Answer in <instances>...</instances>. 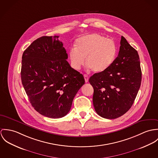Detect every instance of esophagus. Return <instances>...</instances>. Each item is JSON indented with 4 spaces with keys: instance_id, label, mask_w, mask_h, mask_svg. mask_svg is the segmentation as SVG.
I'll use <instances>...</instances> for the list:
<instances>
[{
    "instance_id": "34e87169",
    "label": "esophagus",
    "mask_w": 158,
    "mask_h": 158,
    "mask_svg": "<svg viewBox=\"0 0 158 158\" xmlns=\"http://www.w3.org/2000/svg\"><path fill=\"white\" fill-rule=\"evenodd\" d=\"M84 77L85 82H88V77L87 75V74H84Z\"/></svg>"
}]
</instances>
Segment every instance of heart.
I'll return each instance as SVG.
<instances>
[{
    "instance_id": "1",
    "label": "heart",
    "mask_w": 158,
    "mask_h": 158,
    "mask_svg": "<svg viewBox=\"0 0 158 158\" xmlns=\"http://www.w3.org/2000/svg\"><path fill=\"white\" fill-rule=\"evenodd\" d=\"M75 48L69 52L71 68L79 70L85 64L96 73L108 69L114 62L118 47L114 40L97 33L79 37L75 41Z\"/></svg>"
}]
</instances>
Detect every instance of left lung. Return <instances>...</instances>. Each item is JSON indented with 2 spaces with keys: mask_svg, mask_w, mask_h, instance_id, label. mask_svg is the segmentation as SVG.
<instances>
[{
  "mask_svg": "<svg viewBox=\"0 0 158 158\" xmlns=\"http://www.w3.org/2000/svg\"><path fill=\"white\" fill-rule=\"evenodd\" d=\"M118 57L106 70L94 74L89 82L94 89L96 112L106 119H116L133 104L142 80L138 52L121 37Z\"/></svg>",
  "mask_w": 158,
  "mask_h": 158,
  "instance_id": "1",
  "label": "left lung"
}]
</instances>
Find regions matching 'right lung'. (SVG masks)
Listing matches in <instances>:
<instances>
[{"instance_id":"right-lung-1","label":"right lung","mask_w":158,"mask_h":158,"mask_svg":"<svg viewBox=\"0 0 158 158\" xmlns=\"http://www.w3.org/2000/svg\"><path fill=\"white\" fill-rule=\"evenodd\" d=\"M58 37L42 36L33 42L23 53L20 73L31 105L40 114L53 119L67 114L85 84L83 75L67 61L68 54Z\"/></svg>"}]
</instances>
